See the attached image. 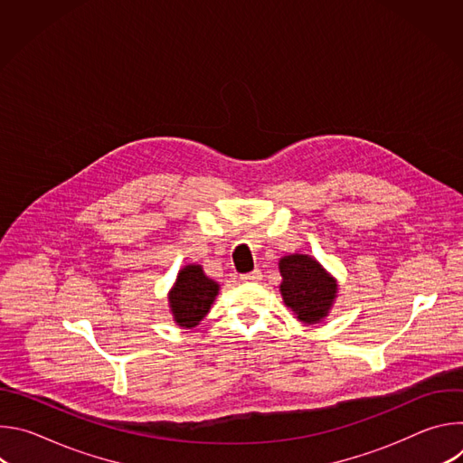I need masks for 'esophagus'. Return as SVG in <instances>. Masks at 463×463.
<instances>
[{"instance_id":"34e87169","label":"esophagus","mask_w":463,"mask_h":463,"mask_svg":"<svg viewBox=\"0 0 463 463\" xmlns=\"http://www.w3.org/2000/svg\"><path fill=\"white\" fill-rule=\"evenodd\" d=\"M243 282H260L261 280V271L260 269H254L250 273H245L240 277Z\"/></svg>"}]
</instances>
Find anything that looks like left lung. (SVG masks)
Segmentation results:
<instances>
[{"label": "left lung", "mask_w": 463, "mask_h": 463, "mask_svg": "<svg viewBox=\"0 0 463 463\" xmlns=\"http://www.w3.org/2000/svg\"><path fill=\"white\" fill-rule=\"evenodd\" d=\"M280 293L304 324H317L327 317L337 297V280L309 254H288L280 258Z\"/></svg>", "instance_id": "1"}]
</instances>
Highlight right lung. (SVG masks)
I'll return each instance as SVG.
<instances>
[{
  "label": "right lung",
  "mask_w": 463,
  "mask_h": 463,
  "mask_svg": "<svg viewBox=\"0 0 463 463\" xmlns=\"http://www.w3.org/2000/svg\"><path fill=\"white\" fill-rule=\"evenodd\" d=\"M218 291V282L211 280L202 266H195V263L184 266L168 293L170 311L177 326L190 329L200 324L209 313Z\"/></svg>",
  "instance_id": "1"
}]
</instances>
